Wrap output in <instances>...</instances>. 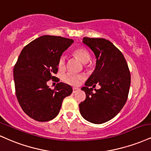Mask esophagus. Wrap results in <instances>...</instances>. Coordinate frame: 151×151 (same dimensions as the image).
<instances>
[{
  "instance_id": "1",
  "label": "esophagus",
  "mask_w": 151,
  "mask_h": 151,
  "mask_svg": "<svg viewBox=\"0 0 151 151\" xmlns=\"http://www.w3.org/2000/svg\"><path fill=\"white\" fill-rule=\"evenodd\" d=\"M79 89V88H77V87H74V88H72V92H73V93H76V92H77Z\"/></svg>"
}]
</instances>
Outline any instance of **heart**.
<instances>
[{
	"label": "heart",
	"mask_w": 151,
	"mask_h": 151,
	"mask_svg": "<svg viewBox=\"0 0 151 151\" xmlns=\"http://www.w3.org/2000/svg\"><path fill=\"white\" fill-rule=\"evenodd\" d=\"M74 54L83 63H88L91 60V55L88 50L85 48H78L74 50ZM66 65V57L64 55H60L58 63V66L60 69H63ZM83 79V77L81 74L74 73H68L63 77V81L68 84L72 86H77Z\"/></svg>",
	"instance_id": "obj_1"
}]
</instances>
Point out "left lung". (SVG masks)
<instances>
[{"label": "left lung", "mask_w": 151, "mask_h": 151, "mask_svg": "<svg viewBox=\"0 0 151 151\" xmlns=\"http://www.w3.org/2000/svg\"><path fill=\"white\" fill-rule=\"evenodd\" d=\"M83 43L95 54L96 66L81 88L86 93V99L79 105V111L86 120L103 124L115 117L126 103L130 72L122 52L108 40L84 37ZM97 83L101 88L93 93V88Z\"/></svg>", "instance_id": "8db88e82"}]
</instances>
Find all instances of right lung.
Returning a JSON list of instances; mask_svg holds the SVG:
<instances>
[{"label": "right lung", "mask_w": 151, "mask_h": 151, "mask_svg": "<svg viewBox=\"0 0 151 151\" xmlns=\"http://www.w3.org/2000/svg\"><path fill=\"white\" fill-rule=\"evenodd\" d=\"M73 42L61 36H42L24 46L19 54L13 70L15 93L23 111L32 119H54L63 100L72 93V87L67 83H58L51 89L47 82L59 81L54 76L58 60Z\"/></svg>", "instance_id": "right-lung-1"}]
</instances>
